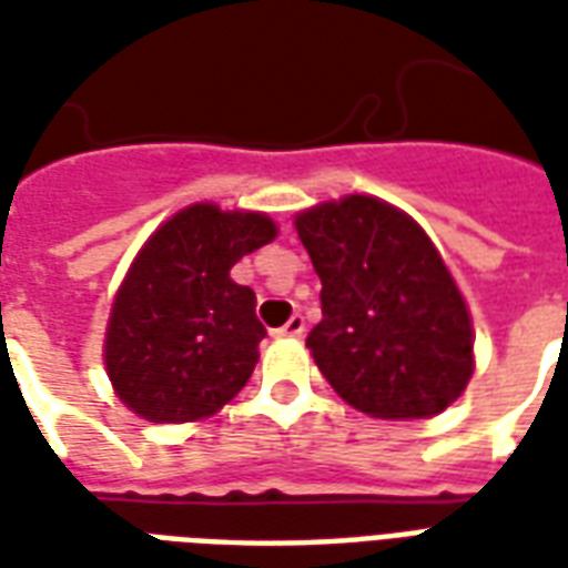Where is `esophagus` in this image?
<instances>
[{
    "label": "esophagus",
    "mask_w": 568,
    "mask_h": 568,
    "mask_svg": "<svg viewBox=\"0 0 568 568\" xmlns=\"http://www.w3.org/2000/svg\"><path fill=\"white\" fill-rule=\"evenodd\" d=\"M276 334H280V337H301V334H304V316L295 313L292 320L285 322L283 328H276Z\"/></svg>",
    "instance_id": "1"
}]
</instances>
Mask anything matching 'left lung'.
Here are the masks:
<instances>
[{
	"label": "left lung",
	"instance_id": "8db88e82",
	"mask_svg": "<svg viewBox=\"0 0 568 568\" xmlns=\"http://www.w3.org/2000/svg\"><path fill=\"white\" fill-rule=\"evenodd\" d=\"M322 280L307 346L346 405L381 419L450 407L471 377V320L438 248L377 197L322 203L295 219Z\"/></svg>",
	"mask_w": 568,
	"mask_h": 568
}]
</instances>
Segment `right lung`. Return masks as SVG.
Returning a JSON list of instances; mask_svg holds the SVG:
<instances>
[{
	"instance_id": "right-lung-1",
	"label": "right lung",
	"mask_w": 568,
	"mask_h": 568,
	"mask_svg": "<svg viewBox=\"0 0 568 568\" xmlns=\"http://www.w3.org/2000/svg\"><path fill=\"white\" fill-rule=\"evenodd\" d=\"M276 236L261 212L194 203L161 224L133 261L105 332L118 398L151 423H191L227 405L252 377L264 325L236 261Z\"/></svg>"
}]
</instances>
